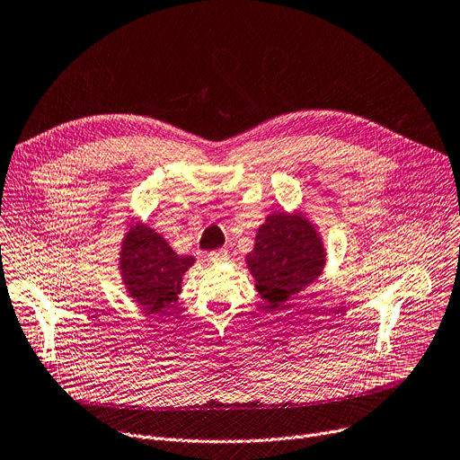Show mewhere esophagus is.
<instances>
[{"instance_id":"34e87169","label":"esophagus","mask_w":460,"mask_h":460,"mask_svg":"<svg viewBox=\"0 0 460 460\" xmlns=\"http://www.w3.org/2000/svg\"><path fill=\"white\" fill-rule=\"evenodd\" d=\"M207 257H208L210 262H224V261L229 259V255H227L226 250H214V252H210Z\"/></svg>"}]
</instances>
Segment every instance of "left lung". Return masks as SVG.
<instances>
[{
    "mask_svg": "<svg viewBox=\"0 0 460 460\" xmlns=\"http://www.w3.org/2000/svg\"><path fill=\"white\" fill-rule=\"evenodd\" d=\"M325 253L314 227L301 214H271L257 231L248 268L270 309L309 287L322 273Z\"/></svg>",
    "mask_w": 460,
    "mask_h": 460,
    "instance_id": "obj_1",
    "label": "left lung"
}]
</instances>
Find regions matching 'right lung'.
<instances>
[{
    "label": "right lung",
    "mask_w": 460,
    "mask_h": 460,
    "mask_svg": "<svg viewBox=\"0 0 460 460\" xmlns=\"http://www.w3.org/2000/svg\"><path fill=\"white\" fill-rule=\"evenodd\" d=\"M194 257L177 255L166 240L147 226H135L126 234L119 268L131 297L151 311L168 307L181 292L182 275Z\"/></svg>",
    "instance_id": "right-lung-1"
}]
</instances>
